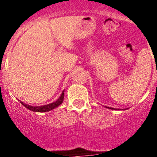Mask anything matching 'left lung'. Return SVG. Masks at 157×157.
<instances>
[{"mask_svg": "<svg viewBox=\"0 0 157 157\" xmlns=\"http://www.w3.org/2000/svg\"><path fill=\"white\" fill-rule=\"evenodd\" d=\"M107 108H109V109H112V110H119V109H117V108H113V107H106Z\"/></svg>", "mask_w": 157, "mask_h": 157, "instance_id": "left-lung-1", "label": "left lung"}]
</instances>
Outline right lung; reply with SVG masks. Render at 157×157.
I'll return each mask as SVG.
<instances>
[{"label": "right lung", "instance_id": "add662e5", "mask_svg": "<svg viewBox=\"0 0 157 157\" xmlns=\"http://www.w3.org/2000/svg\"><path fill=\"white\" fill-rule=\"evenodd\" d=\"M63 98H64V90L62 92L61 95L59 98V99H57L55 102L52 103H50V104L47 105H43V106H38V107H33V106H31V105L26 104V103H23V102H20L22 104L28 109L33 111V112H49V111H51V110L54 109L58 107L60 104H62V103L63 102Z\"/></svg>", "mask_w": 157, "mask_h": 157}]
</instances>
